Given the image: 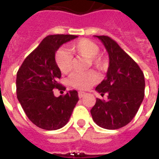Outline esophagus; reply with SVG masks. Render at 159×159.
Returning a JSON list of instances; mask_svg holds the SVG:
<instances>
[{"instance_id": "34e87169", "label": "esophagus", "mask_w": 159, "mask_h": 159, "mask_svg": "<svg viewBox=\"0 0 159 159\" xmlns=\"http://www.w3.org/2000/svg\"><path fill=\"white\" fill-rule=\"evenodd\" d=\"M85 95H86V92H78V97H79V98H82V97H84Z\"/></svg>"}]
</instances>
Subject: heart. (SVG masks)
I'll return each mask as SVG.
<instances>
[{"label": "heart", "instance_id": "1", "mask_svg": "<svg viewBox=\"0 0 159 159\" xmlns=\"http://www.w3.org/2000/svg\"><path fill=\"white\" fill-rule=\"evenodd\" d=\"M71 50L78 57L89 59L92 65L99 71H104L108 66L106 57L104 55L98 53L100 50L99 46L90 39H82L76 41L71 45ZM55 62L62 73H68L72 70V55L63 48H59L56 52ZM98 81V75L91 71L87 73H73L70 76L68 83L76 89L87 90L96 84Z\"/></svg>", "mask_w": 159, "mask_h": 159}]
</instances>
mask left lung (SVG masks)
<instances>
[{"mask_svg":"<svg viewBox=\"0 0 159 159\" xmlns=\"http://www.w3.org/2000/svg\"><path fill=\"white\" fill-rule=\"evenodd\" d=\"M104 44L109 54L106 77L96 91L108 100L97 98L91 110L97 125L107 129H117L130 122L138 112L144 97L145 81L139 65L108 36L94 35Z\"/></svg>","mask_w":159,"mask_h":159,"instance_id":"obj_1","label":"left lung"}]
</instances>
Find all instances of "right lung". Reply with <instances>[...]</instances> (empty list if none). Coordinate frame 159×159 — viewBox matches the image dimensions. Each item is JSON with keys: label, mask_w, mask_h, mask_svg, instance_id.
Masks as SVG:
<instances>
[{"label": "right lung", "mask_w": 159, "mask_h": 159, "mask_svg": "<svg viewBox=\"0 0 159 159\" xmlns=\"http://www.w3.org/2000/svg\"><path fill=\"white\" fill-rule=\"evenodd\" d=\"M72 34L48 35L29 54L16 76V94L25 113L39 128L55 130L68 122L78 93L72 90L56 97L53 89L65 90L57 82L61 71L55 62V53L63 43L77 38Z\"/></svg>", "instance_id": "obj_1"}]
</instances>
